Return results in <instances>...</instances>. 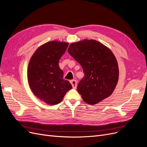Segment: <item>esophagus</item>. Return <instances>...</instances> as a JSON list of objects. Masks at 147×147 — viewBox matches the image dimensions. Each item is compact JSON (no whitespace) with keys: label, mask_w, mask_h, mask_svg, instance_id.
<instances>
[{"label":"esophagus","mask_w":147,"mask_h":147,"mask_svg":"<svg viewBox=\"0 0 147 147\" xmlns=\"http://www.w3.org/2000/svg\"><path fill=\"white\" fill-rule=\"evenodd\" d=\"M70 82H71V85L73 86V88H76L77 87V81L76 80H72L70 81Z\"/></svg>","instance_id":"34e87169"}]
</instances>
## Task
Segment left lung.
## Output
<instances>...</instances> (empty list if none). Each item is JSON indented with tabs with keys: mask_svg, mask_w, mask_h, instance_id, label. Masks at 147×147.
<instances>
[{
	"mask_svg": "<svg viewBox=\"0 0 147 147\" xmlns=\"http://www.w3.org/2000/svg\"><path fill=\"white\" fill-rule=\"evenodd\" d=\"M68 51L82 67L84 77L78 91L88 104H96L109 97L119 79L117 60L112 51L95 40L72 43Z\"/></svg>",
	"mask_w": 147,
	"mask_h": 147,
	"instance_id": "1",
	"label": "left lung"
}]
</instances>
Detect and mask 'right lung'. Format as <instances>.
I'll list each match as a JSON object with an SVG mask.
<instances>
[{"label": "right lung", "instance_id": "right-lung-1", "mask_svg": "<svg viewBox=\"0 0 147 147\" xmlns=\"http://www.w3.org/2000/svg\"><path fill=\"white\" fill-rule=\"evenodd\" d=\"M68 43L56 40L47 42L38 48L32 56L28 67V80L34 94L49 105L61 102L67 92L72 88L64 80L59 66V59Z\"/></svg>", "mask_w": 147, "mask_h": 147}]
</instances>
